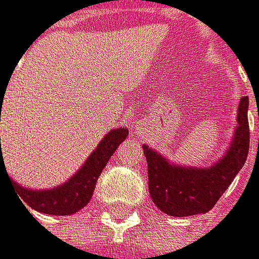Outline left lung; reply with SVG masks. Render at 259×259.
Segmentation results:
<instances>
[{"mask_svg": "<svg viewBox=\"0 0 259 259\" xmlns=\"http://www.w3.org/2000/svg\"><path fill=\"white\" fill-rule=\"evenodd\" d=\"M248 148V97L240 98L234 140L223 159H220L215 165L207 168L177 167L149 149L148 145H143L148 162V188L153 202L170 217L207 213L215 207L217 200L244 167Z\"/></svg>", "mask_w": 259, "mask_h": 259, "instance_id": "obj_1", "label": "left lung"}]
</instances>
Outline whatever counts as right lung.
<instances>
[{
    "label": "right lung",
    "instance_id": "add662e5",
    "mask_svg": "<svg viewBox=\"0 0 259 259\" xmlns=\"http://www.w3.org/2000/svg\"><path fill=\"white\" fill-rule=\"evenodd\" d=\"M4 97L1 95V100ZM127 134L128 131H125V128H113L110 134H106V137L97 146L91 157L87 159L79 172L70 182H66L59 188H54L51 191H31L19 186V183H11L12 188L17 191L19 200L22 204L30 205L33 210L42 211V213L48 215H73L76 211H79L89 204L102 170L114 154L116 148L124 142ZM3 165L4 162L1 157L0 172Z\"/></svg>",
    "mask_w": 259,
    "mask_h": 259
}]
</instances>
